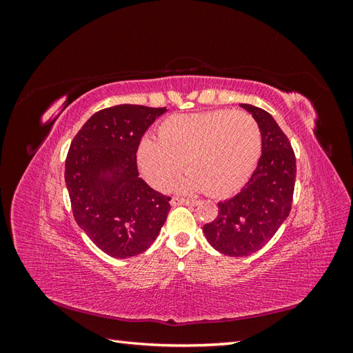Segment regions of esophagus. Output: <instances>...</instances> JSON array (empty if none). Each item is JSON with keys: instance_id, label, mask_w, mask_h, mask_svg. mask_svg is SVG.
Here are the masks:
<instances>
[{"instance_id": "obj_1", "label": "esophagus", "mask_w": 353, "mask_h": 353, "mask_svg": "<svg viewBox=\"0 0 353 353\" xmlns=\"http://www.w3.org/2000/svg\"><path fill=\"white\" fill-rule=\"evenodd\" d=\"M197 200H193V199H179V197H174L172 200H170V205L172 206H176V205H187V206H196L197 205Z\"/></svg>"}]
</instances>
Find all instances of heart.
I'll return each instance as SVG.
<instances>
[{"label": "heart", "mask_w": 353, "mask_h": 353, "mask_svg": "<svg viewBox=\"0 0 353 353\" xmlns=\"http://www.w3.org/2000/svg\"><path fill=\"white\" fill-rule=\"evenodd\" d=\"M261 148V128L250 113L213 110L166 117L159 138L143 137L137 159L144 178L157 190H165L185 162L188 174L178 183L181 191L227 196L249 179Z\"/></svg>", "instance_id": "1"}]
</instances>
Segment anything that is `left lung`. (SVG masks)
<instances>
[{"label":"left lung","instance_id":"left-lung-1","mask_svg":"<svg viewBox=\"0 0 353 353\" xmlns=\"http://www.w3.org/2000/svg\"><path fill=\"white\" fill-rule=\"evenodd\" d=\"M259 123L262 154L239 194L218 203V216L203 232L213 249L241 258L261 250L292 210L296 157L274 117L252 104H240Z\"/></svg>","mask_w":353,"mask_h":353}]
</instances>
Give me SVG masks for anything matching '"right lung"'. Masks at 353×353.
I'll return each instance as SVG.
<instances>
[{
	"label": "right lung",
	"mask_w": 353,
	"mask_h": 353,
	"mask_svg": "<svg viewBox=\"0 0 353 353\" xmlns=\"http://www.w3.org/2000/svg\"><path fill=\"white\" fill-rule=\"evenodd\" d=\"M166 108L119 104L94 113L70 143L65 179L74 221L100 250L125 259L147 250L170 197L138 175L141 137Z\"/></svg>",
	"instance_id": "right-lung-1"
}]
</instances>
